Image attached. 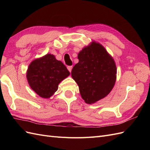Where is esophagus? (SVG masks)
Segmentation results:
<instances>
[{
	"instance_id": "esophagus-1",
	"label": "esophagus",
	"mask_w": 150,
	"mask_h": 150,
	"mask_svg": "<svg viewBox=\"0 0 150 150\" xmlns=\"http://www.w3.org/2000/svg\"><path fill=\"white\" fill-rule=\"evenodd\" d=\"M72 69V66H67V69L69 71V72H71Z\"/></svg>"
}]
</instances>
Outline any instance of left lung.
Segmentation results:
<instances>
[{
  "instance_id": "8db88e82",
  "label": "left lung",
  "mask_w": 150,
  "mask_h": 150,
  "mask_svg": "<svg viewBox=\"0 0 150 150\" xmlns=\"http://www.w3.org/2000/svg\"><path fill=\"white\" fill-rule=\"evenodd\" d=\"M79 62L71 76L86 103L93 104L111 91L116 80L117 69L113 57L102 45L92 41L78 54Z\"/></svg>"
}]
</instances>
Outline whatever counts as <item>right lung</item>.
<instances>
[{
    "label": "right lung",
    "mask_w": 150,
    "mask_h": 150,
    "mask_svg": "<svg viewBox=\"0 0 150 150\" xmlns=\"http://www.w3.org/2000/svg\"><path fill=\"white\" fill-rule=\"evenodd\" d=\"M70 74L63 63L51 54L37 58L29 65L26 72L28 82L40 97L50 98L58 89V85Z\"/></svg>",
    "instance_id": "1"
}]
</instances>
